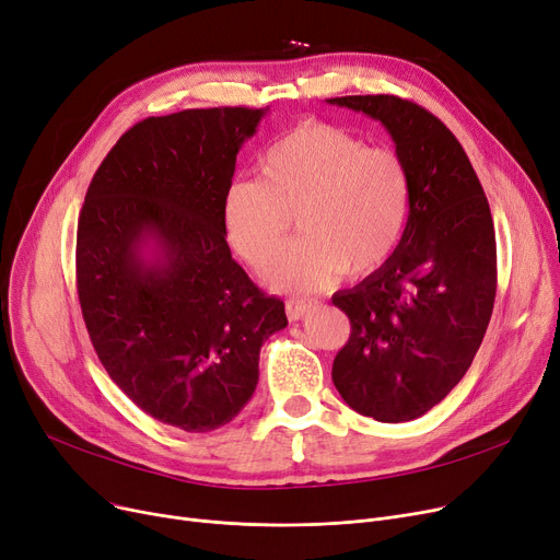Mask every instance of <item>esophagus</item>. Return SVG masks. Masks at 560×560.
I'll list each match as a JSON object with an SVG mask.
<instances>
[{"label": "esophagus", "mask_w": 560, "mask_h": 560, "mask_svg": "<svg viewBox=\"0 0 560 560\" xmlns=\"http://www.w3.org/2000/svg\"><path fill=\"white\" fill-rule=\"evenodd\" d=\"M315 306V300H306V298H295V300H288L285 302V313H288V319L295 322L300 317H304V313Z\"/></svg>", "instance_id": "obj_1"}]
</instances>
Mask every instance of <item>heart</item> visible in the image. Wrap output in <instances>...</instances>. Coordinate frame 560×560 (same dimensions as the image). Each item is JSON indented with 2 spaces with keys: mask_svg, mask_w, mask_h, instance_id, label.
I'll list each match as a JSON object with an SVG mask.
<instances>
[{
  "mask_svg": "<svg viewBox=\"0 0 560 560\" xmlns=\"http://www.w3.org/2000/svg\"><path fill=\"white\" fill-rule=\"evenodd\" d=\"M258 179L229 184L222 199L226 243L254 270L268 268L299 218L303 238L268 270L277 290L308 292L342 272L361 279L384 268L408 220L410 179L401 156L340 127L304 120L258 161Z\"/></svg>",
  "mask_w": 560,
  "mask_h": 560,
  "instance_id": "obj_1",
  "label": "heart"
}]
</instances>
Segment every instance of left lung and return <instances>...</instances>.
<instances>
[{
	"label": "left lung",
	"mask_w": 560,
	"mask_h": 560,
	"mask_svg": "<svg viewBox=\"0 0 560 560\" xmlns=\"http://www.w3.org/2000/svg\"><path fill=\"white\" fill-rule=\"evenodd\" d=\"M327 102L384 125L410 179L395 254L331 298L351 325L331 376L357 413L408 422L450 395L486 336L497 292L490 206L460 142L427 108L395 95Z\"/></svg>",
	"instance_id": "obj_1"
}]
</instances>
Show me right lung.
Instances as JSON below:
<instances>
[{"label": "right lung", "mask_w": 560, "mask_h": 560, "mask_svg": "<svg viewBox=\"0 0 560 560\" xmlns=\"http://www.w3.org/2000/svg\"><path fill=\"white\" fill-rule=\"evenodd\" d=\"M265 113L147 117L106 154L79 215L77 290L102 365L147 416L190 433L241 413L262 342L288 325L222 226L235 156Z\"/></svg>", "instance_id": "1"}]
</instances>
